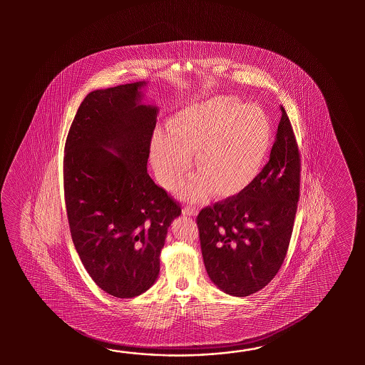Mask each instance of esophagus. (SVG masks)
<instances>
[{
  "label": "esophagus",
  "mask_w": 365,
  "mask_h": 365,
  "mask_svg": "<svg viewBox=\"0 0 365 365\" xmlns=\"http://www.w3.org/2000/svg\"><path fill=\"white\" fill-rule=\"evenodd\" d=\"M197 207L195 206H192V205H187V206H185L184 209H182V212L185 214V215H189V217H194L195 214H197Z\"/></svg>",
  "instance_id": "esophagus-1"
}]
</instances>
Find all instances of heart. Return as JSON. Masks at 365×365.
<instances>
[{
	"label": "heart",
	"instance_id": "b5f03b06",
	"mask_svg": "<svg viewBox=\"0 0 365 365\" xmlns=\"http://www.w3.org/2000/svg\"><path fill=\"white\" fill-rule=\"evenodd\" d=\"M170 134L156 133L151 159L160 182L171 187L190 167L198 173L182 185V193L200 200L215 187L230 194L248 185L264 160L269 124L262 109L219 96L179 110L168 125Z\"/></svg>",
	"mask_w": 365,
	"mask_h": 365
}]
</instances>
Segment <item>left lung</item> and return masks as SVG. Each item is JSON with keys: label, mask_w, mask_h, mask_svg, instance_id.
I'll use <instances>...</instances> for the list:
<instances>
[{"label": "left lung", "mask_w": 365, "mask_h": 365, "mask_svg": "<svg viewBox=\"0 0 365 365\" xmlns=\"http://www.w3.org/2000/svg\"><path fill=\"white\" fill-rule=\"evenodd\" d=\"M282 117L269 162L240 193L197 215L210 279L225 294H256L279 272L287 255L300 197L302 158L295 133Z\"/></svg>", "instance_id": "1"}]
</instances>
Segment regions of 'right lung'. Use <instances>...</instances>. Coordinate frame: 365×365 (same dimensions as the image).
I'll return each mask as SVG.
<instances>
[{"mask_svg": "<svg viewBox=\"0 0 365 365\" xmlns=\"http://www.w3.org/2000/svg\"><path fill=\"white\" fill-rule=\"evenodd\" d=\"M142 86L88 93L63 155L74 247L93 282L120 299L140 295L155 283L168 227L181 214L179 202L148 176L158 109L140 104Z\"/></svg>", "mask_w": 365, "mask_h": 365, "instance_id": "right-lung-1", "label": "right lung"}]
</instances>
